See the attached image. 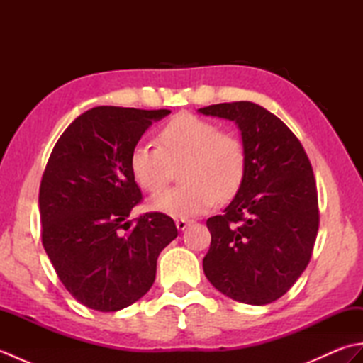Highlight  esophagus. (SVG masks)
<instances>
[{
    "label": "esophagus",
    "instance_id": "obj_1",
    "mask_svg": "<svg viewBox=\"0 0 363 363\" xmlns=\"http://www.w3.org/2000/svg\"><path fill=\"white\" fill-rule=\"evenodd\" d=\"M190 220H186V218H177L176 220V228L177 229H179V230H184V229H186L189 225H190Z\"/></svg>",
    "mask_w": 363,
    "mask_h": 363
}]
</instances>
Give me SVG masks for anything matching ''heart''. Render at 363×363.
Listing matches in <instances>:
<instances>
[{
  "label": "heart",
  "mask_w": 363,
  "mask_h": 363,
  "mask_svg": "<svg viewBox=\"0 0 363 363\" xmlns=\"http://www.w3.org/2000/svg\"><path fill=\"white\" fill-rule=\"evenodd\" d=\"M159 146L138 143L130 152L129 165L135 182L156 194L181 167V186L154 196L152 211L174 218L198 217L220 198L237 194L246 174V148L230 130H218L213 121L184 112L176 115L157 135Z\"/></svg>",
  "instance_id": "b5f03b06"
}]
</instances>
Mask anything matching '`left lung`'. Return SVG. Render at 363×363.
<instances>
[{
    "instance_id": "left-lung-1",
    "label": "left lung",
    "mask_w": 363,
    "mask_h": 363,
    "mask_svg": "<svg viewBox=\"0 0 363 363\" xmlns=\"http://www.w3.org/2000/svg\"><path fill=\"white\" fill-rule=\"evenodd\" d=\"M204 115L235 121L246 148V174L223 215L207 220L204 274L245 304L279 299L309 265L320 225L311 160L289 126L250 101L212 104Z\"/></svg>"
}]
</instances>
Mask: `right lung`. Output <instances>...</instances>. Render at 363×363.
<instances>
[{"instance_id": "obj_1", "label": "right lung", "mask_w": 363, "mask_h": 363, "mask_svg": "<svg viewBox=\"0 0 363 363\" xmlns=\"http://www.w3.org/2000/svg\"><path fill=\"white\" fill-rule=\"evenodd\" d=\"M168 109L99 106L79 115L54 145L38 191L42 243L64 287L89 309L115 312L156 279L160 251L177 237L160 212L129 220L142 201L130 152Z\"/></svg>"}]
</instances>
